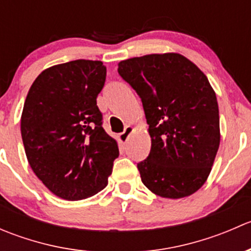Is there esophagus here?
<instances>
[{"mask_svg":"<svg viewBox=\"0 0 251 251\" xmlns=\"http://www.w3.org/2000/svg\"><path fill=\"white\" fill-rule=\"evenodd\" d=\"M131 131H132V126L127 125L125 127V130H124V132H121L120 135H119V140H120L121 143H126V141H127V138H128V136H130Z\"/></svg>","mask_w":251,"mask_h":251,"instance_id":"esophagus-1","label":"esophagus"}]
</instances>
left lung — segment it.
Masks as SVG:
<instances>
[{
  "label": "left lung",
  "mask_w": 251,
  "mask_h": 251,
  "mask_svg": "<svg viewBox=\"0 0 251 251\" xmlns=\"http://www.w3.org/2000/svg\"><path fill=\"white\" fill-rule=\"evenodd\" d=\"M120 76L142 100L151 153L137 164L155 196L179 199L206 182L220 146L216 93L205 74L179 53H154L119 63Z\"/></svg>",
  "instance_id": "obj_1"
}]
</instances>
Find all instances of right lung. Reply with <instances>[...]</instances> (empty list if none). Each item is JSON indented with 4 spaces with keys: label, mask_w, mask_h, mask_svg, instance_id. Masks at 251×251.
Returning a JSON list of instances; mask_svg holds the SVG:
<instances>
[{
    "label": "right lung",
    "mask_w": 251,
    "mask_h": 251,
    "mask_svg": "<svg viewBox=\"0 0 251 251\" xmlns=\"http://www.w3.org/2000/svg\"><path fill=\"white\" fill-rule=\"evenodd\" d=\"M107 68L77 59L45 69L32 82L20 119L23 143L35 175L65 201L104 189L118 142L102 127L97 96Z\"/></svg>",
    "instance_id": "1"
}]
</instances>
